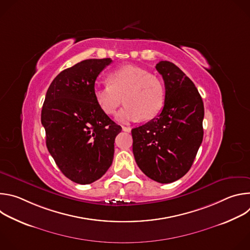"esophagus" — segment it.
Instances as JSON below:
<instances>
[{"mask_svg":"<svg viewBox=\"0 0 250 250\" xmlns=\"http://www.w3.org/2000/svg\"><path fill=\"white\" fill-rule=\"evenodd\" d=\"M123 130L124 131H126V132H130L131 131V128L129 126H123Z\"/></svg>","mask_w":250,"mask_h":250,"instance_id":"obj_1","label":"esophagus"}]
</instances>
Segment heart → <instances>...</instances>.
<instances>
[{
    "label": "heart",
    "mask_w": 250,
    "mask_h": 250,
    "mask_svg": "<svg viewBox=\"0 0 250 250\" xmlns=\"http://www.w3.org/2000/svg\"><path fill=\"white\" fill-rule=\"evenodd\" d=\"M106 82L108 86L95 89L96 103L104 114L113 116L124 100L125 106L118 117L121 122L150 120L162 108L164 86L144 68L125 65L110 73Z\"/></svg>",
    "instance_id": "1"
}]
</instances>
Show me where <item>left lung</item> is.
<instances>
[{"instance_id":"8db88e82","label":"left lung","mask_w":250,"mask_h":250,"mask_svg":"<svg viewBox=\"0 0 250 250\" xmlns=\"http://www.w3.org/2000/svg\"><path fill=\"white\" fill-rule=\"evenodd\" d=\"M155 68L164 80V106L156 118L131 129L132 151L142 172L167 184L180 179L194 162L204 135V103L179 67L160 61Z\"/></svg>"}]
</instances>
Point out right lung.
Masks as SVG:
<instances>
[{"instance_id":"add662e5","label":"right lung","mask_w":250,"mask_h":250,"mask_svg":"<svg viewBox=\"0 0 250 250\" xmlns=\"http://www.w3.org/2000/svg\"><path fill=\"white\" fill-rule=\"evenodd\" d=\"M111 58L87 59L60 72L42 110L46 146L60 171L78 184H91L113 163L115 138L122 131L96 103L95 81Z\"/></svg>"}]
</instances>
